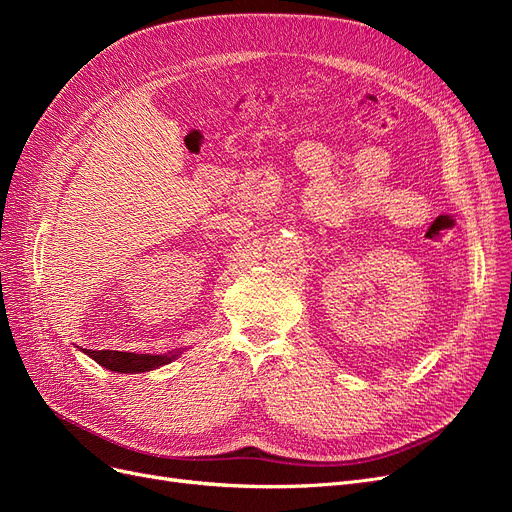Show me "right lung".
Here are the masks:
<instances>
[{
  "mask_svg": "<svg viewBox=\"0 0 512 512\" xmlns=\"http://www.w3.org/2000/svg\"><path fill=\"white\" fill-rule=\"evenodd\" d=\"M104 369H111L115 374H141V371L158 369L175 361L183 350H173L168 354H136V352H119V350H83Z\"/></svg>",
  "mask_w": 512,
  "mask_h": 512,
  "instance_id": "add662e5",
  "label": "right lung"
}]
</instances>
